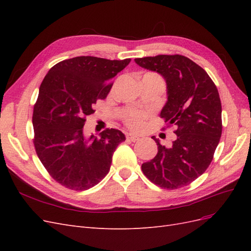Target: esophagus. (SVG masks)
Masks as SVG:
<instances>
[{
	"label": "esophagus",
	"instance_id": "34e87169",
	"mask_svg": "<svg viewBox=\"0 0 251 251\" xmlns=\"http://www.w3.org/2000/svg\"><path fill=\"white\" fill-rule=\"evenodd\" d=\"M126 138L128 139V140H131V141H137L138 139H139V137L137 135H135L134 133H127L126 134Z\"/></svg>",
	"mask_w": 251,
	"mask_h": 251
}]
</instances>
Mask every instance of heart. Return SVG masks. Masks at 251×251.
I'll return each instance as SVG.
<instances>
[{
    "mask_svg": "<svg viewBox=\"0 0 251 251\" xmlns=\"http://www.w3.org/2000/svg\"><path fill=\"white\" fill-rule=\"evenodd\" d=\"M144 118H146V114L144 113L133 111L126 115V123L128 126L134 128V130H140V128L143 126Z\"/></svg>",
    "mask_w": 251,
    "mask_h": 251,
    "instance_id": "obj_1",
    "label": "heart"
}]
</instances>
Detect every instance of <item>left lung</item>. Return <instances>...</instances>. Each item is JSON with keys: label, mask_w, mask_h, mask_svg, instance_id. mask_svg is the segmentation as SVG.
<instances>
[{"label": "left lung", "mask_w": 251, "mask_h": 251, "mask_svg": "<svg viewBox=\"0 0 251 251\" xmlns=\"http://www.w3.org/2000/svg\"><path fill=\"white\" fill-rule=\"evenodd\" d=\"M135 63L164 78L168 100L160 116L177 127V138L170 148L151 137L158 153L141 165L142 172L162 188L186 186L206 171L221 138L222 107L217 87L203 68L183 55L135 58Z\"/></svg>", "instance_id": "obj_1"}]
</instances>
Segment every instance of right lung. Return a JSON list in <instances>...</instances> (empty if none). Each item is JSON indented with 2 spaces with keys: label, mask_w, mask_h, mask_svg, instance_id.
I'll return each mask as SVG.
<instances>
[{
  "label": "right lung",
  "mask_w": 251,
  "mask_h": 251,
  "mask_svg": "<svg viewBox=\"0 0 251 251\" xmlns=\"http://www.w3.org/2000/svg\"><path fill=\"white\" fill-rule=\"evenodd\" d=\"M130 62L73 57L53 66L41 83L32 117L34 147L50 176L65 187L86 191L109 173L125 134L108 128L97 138L87 136L83 126L96 100L107 97L111 80Z\"/></svg>",
  "instance_id": "add662e5"
}]
</instances>
